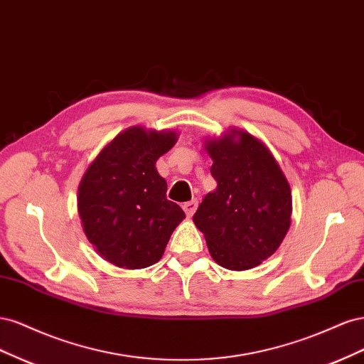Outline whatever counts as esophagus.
<instances>
[{"label": "esophagus", "instance_id": "1", "mask_svg": "<svg viewBox=\"0 0 364 364\" xmlns=\"http://www.w3.org/2000/svg\"><path fill=\"white\" fill-rule=\"evenodd\" d=\"M197 199H193V200H190V202H186V203H183L182 205V208H183V211H185V214L188 215V217H191L194 213H196V209H197Z\"/></svg>", "mask_w": 364, "mask_h": 364}]
</instances>
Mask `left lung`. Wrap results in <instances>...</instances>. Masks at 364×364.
I'll use <instances>...</instances> for the list:
<instances>
[{"label":"left lung","mask_w":364,"mask_h":364,"mask_svg":"<svg viewBox=\"0 0 364 364\" xmlns=\"http://www.w3.org/2000/svg\"><path fill=\"white\" fill-rule=\"evenodd\" d=\"M217 190L193 217L209 253L229 270H247L277 250L290 228L291 193L269 149L247 132L208 142Z\"/></svg>","instance_id":"obj_1"}]
</instances>
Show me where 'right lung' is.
Listing matches in <instances>:
<instances>
[{
	"label": "right lung",
	"instance_id": "add662e5",
	"mask_svg": "<svg viewBox=\"0 0 364 364\" xmlns=\"http://www.w3.org/2000/svg\"><path fill=\"white\" fill-rule=\"evenodd\" d=\"M176 142L173 132L130 127L90 165L77 206L83 230L98 255L124 269L161 259L185 213L167 200V182L155 164Z\"/></svg>",
	"mask_w": 364,
	"mask_h": 364
}]
</instances>
